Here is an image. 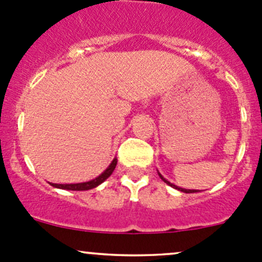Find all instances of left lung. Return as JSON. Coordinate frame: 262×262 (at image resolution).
<instances>
[{"instance_id": "8db88e82", "label": "left lung", "mask_w": 262, "mask_h": 262, "mask_svg": "<svg viewBox=\"0 0 262 262\" xmlns=\"http://www.w3.org/2000/svg\"><path fill=\"white\" fill-rule=\"evenodd\" d=\"M158 174H159V177L162 178V180H163L164 183H166V184H168V185H170L171 188H174V189H178V190H180V191H183V192H198V191H200V190H190V189H183V188H179V186L174 185V184H171L170 182H168V180H166L165 178H164L163 175L160 174V173H158Z\"/></svg>"}]
</instances>
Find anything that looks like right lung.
<instances>
[{
    "instance_id": "right-lung-1",
    "label": "right lung",
    "mask_w": 262,
    "mask_h": 262,
    "mask_svg": "<svg viewBox=\"0 0 262 262\" xmlns=\"http://www.w3.org/2000/svg\"><path fill=\"white\" fill-rule=\"evenodd\" d=\"M116 166H117V158H114L113 162L109 164L108 168L105 169V170L103 171L99 177H97L96 179L89 180V182H85V183H78V184H53V183H50V184L52 186H54V188L66 189V190H78V191L79 190H89V189L96 188V186H98L99 184H102L103 182H104L105 179H108V178L112 175V173H113L114 169H116Z\"/></svg>"
}]
</instances>
